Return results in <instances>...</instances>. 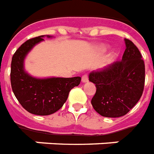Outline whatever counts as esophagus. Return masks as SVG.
<instances>
[{
	"label": "esophagus",
	"instance_id": "esophagus-1",
	"mask_svg": "<svg viewBox=\"0 0 154 154\" xmlns=\"http://www.w3.org/2000/svg\"><path fill=\"white\" fill-rule=\"evenodd\" d=\"M88 81V75H85L82 76V82L84 83H86V82Z\"/></svg>",
	"mask_w": 154,
	"mask_h": 154
}]
</instances>
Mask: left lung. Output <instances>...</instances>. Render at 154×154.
Wrapping results in <instances>:
<instances>
[{
	"label": "left lung",
	"instance_id": "left-lung-1",
	"mask_svg": "<svg viewBox=\"0 0 154 154\" xmlns=\"http://www.w3.org/2000/svg\"><path fill=\"white\" fill-rule=\"evenodd\" d=\"M125 43L122 60L89 74V81L97 88L91 103L103 116H125L143 94L145 66L142 55L131 40L125 38Z\"/></svg>",
	"mask_w": 154,
	"mask_h": 154
}]
</instances>
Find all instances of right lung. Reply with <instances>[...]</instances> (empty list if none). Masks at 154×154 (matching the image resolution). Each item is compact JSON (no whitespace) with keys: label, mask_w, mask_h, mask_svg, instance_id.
<instances>
[{"label":"right lung","mask_w":154,"mask_h":154,"mask_svg":"<svg viewBox=\"0 0 154 154\" xmlns=\"http://www.w3.org/2000/svg\"><path fill=\"white\" fill-rule=\"evenodd\" d=\"M43 37H36L21 45L13 55L11 69V88L14 96L26 111L38 116L51 115L61 108L69 91L78 86L81 80L79 76L38 79L25 72L24 58L36 44L44 40Z\"/></svg>","instance_id":"obj_1"}]
</instances>
